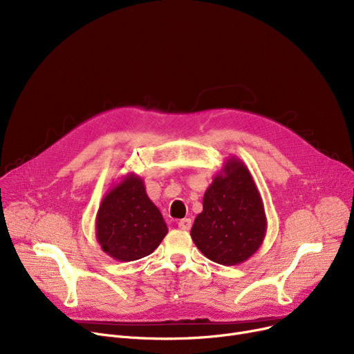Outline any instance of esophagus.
<instances>
[{
    "label": "esophagus",
    "instance_id": "obj_1",
    "mask_svg": "<svg viewBox=\"0 0 354 354\" xmlns=\"http://www.w3.org/2000/svg\"><path fill=\"white\" fill-rule=\"evenodd\" d=\"M178 227H179L180 230H183V231H189L191 227H192V221H191L189 218H183V219H180V221L178 222Z\"/></svg>",
    "mask_w": 354,
    "mask_h": 354
}]
</instances>
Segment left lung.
<instances>
[{
    "label": "left lung",
    "mask_w": 354,
    "mask_h": 354,
    "mask_svg": "<svg viewBox=\"0 0 354 354\" xmlns=\"http://www.w3.org/2000/svg\"><path fill=\"white\" fill-rule=\"evenodd\" d=\"M191 236L196 248L222 266L245 263L263 245L267 216L263 198L245 163L231 156L214 176Z\"/></svg>",
    "instance_id": "obj_1"
}]
</instances>
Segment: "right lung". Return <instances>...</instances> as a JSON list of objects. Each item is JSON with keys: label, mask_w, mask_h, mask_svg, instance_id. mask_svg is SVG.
Instances as JSON below:
<instances>
[{"label": "right lung", "mask_w": 354, "mask_h": 354, "mask_svg": "<svg viewBox=\"0 0 354 354\" xmlns=\"http://www.w3.org/2000/svg\"><path fill=\"white\" fill-rule=\"evenodd\" d=\"M166 234V222L139 175L127 174L103 196L96 215V239L116 261L129 263L152 254Z\"/></svg>", "instance_id": "obj_1"}]
</instances>
